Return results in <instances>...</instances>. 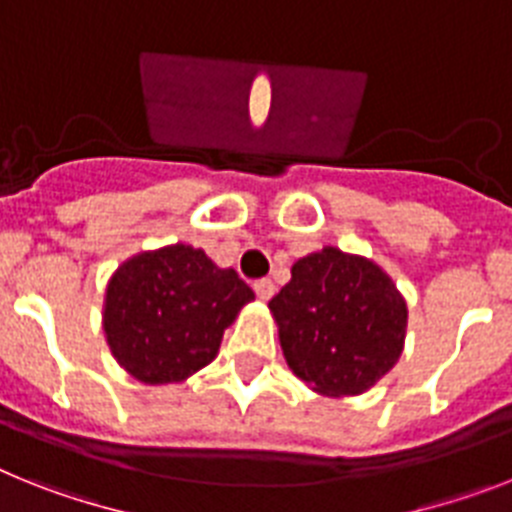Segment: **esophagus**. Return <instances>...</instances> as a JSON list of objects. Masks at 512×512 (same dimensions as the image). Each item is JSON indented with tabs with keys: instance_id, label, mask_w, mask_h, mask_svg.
<instances>
[{
	"instance_id": "1",
	"label": "esophagus",
	"mask_w": 512,
	"mask_h": 512,
	"mask_svg": "<svg viewBox=\"0 0 512 512\" xmlns=\"http://www.w3.org/2000/svg\"><path fill=\"white\" fill-rule=\"evenodd\" d=\"M255 294L260 302H268L270 296L276 294V286H273V281H268V278H263V281L255 283Z\"/></svg>"
}]
</instances>
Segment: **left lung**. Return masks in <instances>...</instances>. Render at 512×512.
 <instances>
[{"mask_svg": "<svg viewBox=\"0 0 512 512\" xmlns=\"http://www.w3.org/2000/svg\"><path fill=\"white\" fill-rule=\"evenodd\" d=\"M268 307L289 369L328 398L367 393L403 354L409 307L369 257L338 247L299 257Z\"/></svg>", "mask_w": 512, "mask_h": 512, "instance_id": "obj_1", "label": "left lung"}]
</instances>
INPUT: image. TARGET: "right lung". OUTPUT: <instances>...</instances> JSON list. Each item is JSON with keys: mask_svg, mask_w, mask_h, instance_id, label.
Returning a JSON list of instances; mask_svg holds the SVG:
<instances>
[{"mask_svg": "<svg viewBox=\"0 0 512 512\" xmlns=\"http://www.w3.org/2000/svg\"><path fill=\"white\" fill-rule=\"evenodd\" d=\"M255 299L234 268L203 249L169 244L127 257L106 283L103 333L111 354L145 385L182 382L208 367L244 304Z\"/></svg>", "mask_w": 512, "mask_h": 512, "instance_id": "right-lung-1", "label": "right lung"}]
</instances>
